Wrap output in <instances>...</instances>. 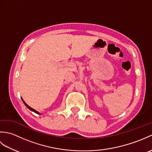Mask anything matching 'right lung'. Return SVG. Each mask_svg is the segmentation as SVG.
<instances>
[{
    "label": "right lung",
    "mask_w": 152,
    "mask_h": 152,
    "mask_svg": "<svg viewBox=\"0 0 152 152\" xmlns=\"http://www.w3.org/2000/svg\"><path fill=\"white\" fill-rule=\"evenodd\" d=\"M22 101H23V103H24V104H25V106H27V108H28V109H29V110H31V111H33V112H35V113H36V114H40L39 112H37V110H34V109H33V108H32L31 107H30V106H28V105H27V104H26V103H25V101H23V99H22Z\"/></svg>",
    "instance_id": "add662e5"
}]
</instances>
